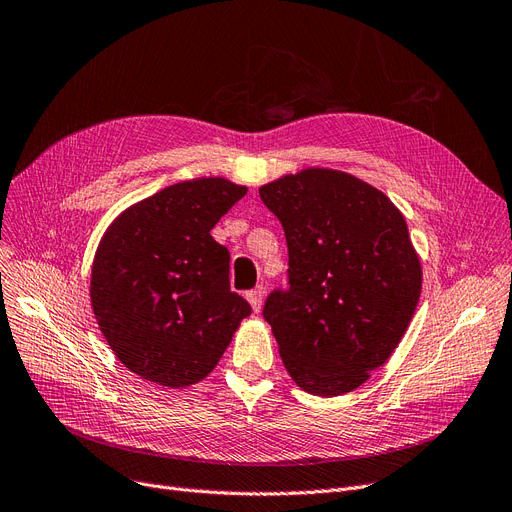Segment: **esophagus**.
<instances>
[{"label":"esophagus","mask_w":512,"mask_h":512,"mask_svg":"<svg viewBox=\"0 0 512 512\" xmlns=\"http://www.w3.org/2000/svg\"><path fill=\"white\" fill-rule=\"evenodd\" d=\"M245 298H248V302L252 304V309L258 313L260 311V306H262V298H264V290L260 288H254V290H250L248 294H245Z\"/></svg>","instance_id":"34e87169"}]
</instances>
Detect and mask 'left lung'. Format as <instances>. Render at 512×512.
<instances>
[{
    "label": "left lung",
    "mask_w": 512,
    "mask_h": 512,
    "mask_svg": "<svg viewBox=\"0 0 512 512\" xmlns=\"http://www.w3.org/2000/svg\"><path fill=\"white\" fill-rule=\"evenodd\" d=\"M288 241V290L262 317L306 393L336 397L386 363L412 321L420 260L401 212L378 189L336 170H304L260 187Z\"/></svg>",
    "instance_id": "1"
}]
</instances>
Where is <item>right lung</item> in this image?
<instances>
[{
    "label": "right lung",
    "instance_id": "1",
    "mask_svg": "<svg viewBox=\"0 0 512 512\" xmlns=\"http://www.w3.org/2000/svg\"><path fill=\"white\" fill-rule=\"evenodd\" d=\"M245 193L224 178L178 182L128 208L102 237L92 309L111 351L140 378L170 388L206 378L252 313L231 292L229 250L210 235Z\"/></svg>",
    "mask_w": 512,
    "mask_h": 512
}]
</instances>
